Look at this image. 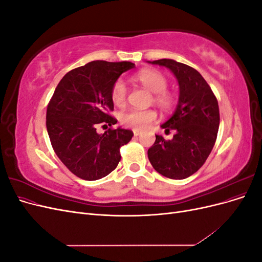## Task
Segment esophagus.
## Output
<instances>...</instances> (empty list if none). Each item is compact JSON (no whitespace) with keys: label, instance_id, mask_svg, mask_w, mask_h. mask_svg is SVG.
Listing matches in <instances>:
<instances>
[{"label":"esophagus","instance_id":"1","mask_svg":"<svg viewBox=\"0 0 262 262\" xmlns=\"http://www.w3.org/2000/svg\"><path fill=\"white\" fill-rule=\"evenodd\" d=\"M133 134H134V137H139V136H141L142 132L139 130H133Z\"/></svg>","mask_w":262,"mask_h":262}]
</instances>
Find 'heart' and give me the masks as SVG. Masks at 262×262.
Here are the masks:
<instances>
[{"mask_svg": "<svg viewBox=\"0 0 262 262\" xmlns=\"http://www.w3.org/2000/svg\"><path fill=\"white\" fill-rule=\"evenodd\" d=\"M134 81L141 84L146 90L153 93V101L160 108L169 110L175 105V96L166 91L168 81L166 76L156 70H143L134 75ZM128 97V87L122 80H118L112 89V100L118 107L124 106ZM157 115L152 109L129 110L120 117L121 123L133 130H145L148 125L156 120Z\"/></svg>", "mask_w": 262, "mask_h": 262, "instance_id": "obj_1", "label": "heart"}]
</instances>
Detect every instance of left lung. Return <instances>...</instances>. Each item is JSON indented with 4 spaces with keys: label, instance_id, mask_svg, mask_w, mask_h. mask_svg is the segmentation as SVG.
<instances>
[{
    "label": "left lung",
    "instance_id": "obj_1",
    "mask_svg": "<svg viewBox=\"0 0 262 262\" xmlns=\"http://www.w3.org/2000/svg\"><path fill=\"white\" fill-rule=\"evenodd\" d=\"M169 69L179 84L175 113L161 126L175 130L172 140L156 136L147 150L154 169L170 179L193 175L207 161L215 144L220 126V110L215 95L202 75L193 68L171 59L148 61Z\"/></svg>",
    "mask_w": 262,
    "mask_h": 262
}]
</instances>
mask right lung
Wrapping results in <instances>:
<instances>
[{"mask_svg":"<svg viewBox=\"0 0 262 262\" xmlns=\"http://www.w3.org/2000/svg\"><path fill=\"white\" fill-rule=\"evenodd\" d=\"M134 63L92 61L70 71L55 89L47 108V131L60 161L84 180L109 175L121 160L120 147L129 143L131 130L109 128L99 134L98 125L117 123L112 89Z\"/></svg>","mask_w":262,"mask_h":262,"instance_id":"add662e5","label":"right lung"}]
</instances>
